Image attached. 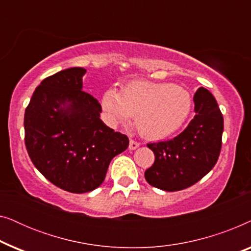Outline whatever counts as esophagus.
I'll list each match as a JSON object with an SVG mask.
<instances>
[{"label":"esophagus","instance_id":"obj_1","mask_svg":"<svg viewBox=\"0 0 251 251\" xmlns=\"http://www.w3.org/2000/svg\"><path fill=\"white\" fill-rule=\"evenodd\" d=\"M139 145H140V144H139L138 142H136V140H133V139H130V143H129V149L131 150V151L136 150V149H138Z\"/></svg>","mask_w":251,"mask_h":251}]
</instances>
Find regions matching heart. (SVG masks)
Masks as SVG:
<instances>
[{
    "label": "heart",
    "mask_w": 251,
    "mask_h": 251,
    "mask_svg": "<svg viewBox=\"0 0 251 251\" xmlns=\"http://www.w3.org/2000/svg\"><path fill=\"white\" fill-rule=\"evenodd\" d=\"M101 107L111 125L128 123L136 116V126L144 137L161 139L173 135L186 122L193 98L177 84L132 81L121 92L116 89L106 90Z\"/></svg>",
    "instance_id": "b5f03b06"
}]
</instances>
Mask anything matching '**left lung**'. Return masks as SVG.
<instances>
[{"mask_svg":"<svg viewBox=\"0 0 251 251\" xmlns=\"http://www.w3.org/2000/svg\"><path fill=\"white\" fill-rule=\"evenodd\" d=\"M195 116L174 139L147 144L155 161L145 171L152 186L167 192L185 190L202 179L217 162L224 120L217 101L204 88L194 95Z\"/></svg>","mask_w":251,"mask_h":251,"instance_id":"left-lung-1","label":"left lung"}]
</instances>
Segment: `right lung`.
Wrapping results in <instances>:
<instances>
[{
	"instance_id": "add662e5",
	"label": "right lung",
	"mask_w": 251,
	"mask_h": 251,
	"mask_svg": "<svg viewBox=\"0 0 251 251\" xmlns=\"http://www.w3.org/2000/svg\"><path fill=\"white\" fill-rule=\"evenodd\" d=\"M85 70L72 67L48 76L26 107L27 153L36 169L61 190L87 193L100 186L113 157L129 139L101 121V106L82 90Z\"/></svg>"
}]
</instances>
